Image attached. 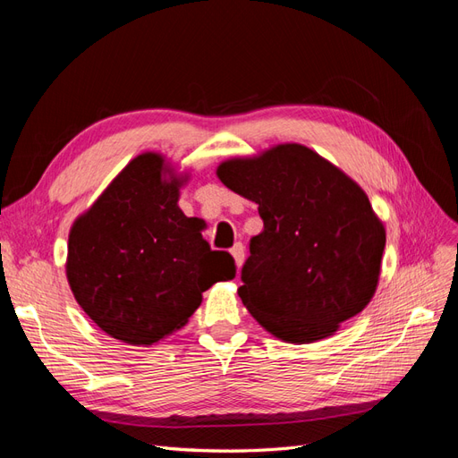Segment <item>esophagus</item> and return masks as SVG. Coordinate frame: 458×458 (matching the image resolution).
<instances>
[{
  "instance_id": "34e87169",
  "label": "esophagus",
  "mask_w": 458,
  "mask_h": 458,
  "mask_svg": "<svg viewBox=\"0 0 458 458\" xmlns=\"http://www.w3.org/2000/svg\"><path fill=\"white\" fill-rule=\"evenodd\" d=\"M231 256L234 258L237 267H242V263H244V246H242V242H237L231 248Z\"/></svg>"
}]
</instances>
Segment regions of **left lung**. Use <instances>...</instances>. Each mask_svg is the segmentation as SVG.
I'll return each mask as SVG.
<instances>
[{
    "label": "left lung",
    "instance_id": "8db88e82",
    "mask_svg": "<svg viewBox=\"0 0 458 458\" xmlns=\"http://www.w3.org/2000/svg\"><path fill=\"white\" fill-rule=\"evenodd\" d=\"M219 182L258 204L239 296L275 338L311 344L335 335L377 293L386 229L365 191L315 150L284 143L229 158Z\"/></svg>",
    "mask_w": 458,
    "mask_h": 458
}]
</instances>
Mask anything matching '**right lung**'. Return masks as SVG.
Instances as JSON below:
<instances>
[{
  "instance_id": "add662e5",
  "label": "right lung",
  "mask_w": 458,
  "mask_h": 458,
  "mask_svg": "<svg viewBox=\"0 0 458 458\" xmlns=\"http://www.w3.org/2000/svg\"><path fill=\"white\" fill-rule=\"evenodd\" d=\"M187 174L158 152L135 157L68 234L66 279L108 336L152 345L187 325L202 293L234 276L229 252L210 250L204 221L177 206Z\"/></svg>"
}]
</instances>
